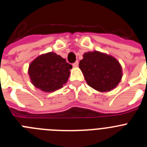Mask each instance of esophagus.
I'll list each match as a JSON object with an SVG mask.
<instances>
[{
	"instance_id": "1",
	"label": "esophagus",
	"mask_w": 147,
	"mask_h": 147,
	"mask_svg": "<svg viewBox=\"0 0 147 147\" xmlns=\"http://www.w3.org/2000/svg\"><path fill=\"white\" fill-rule=\"evenodd\" d=\"M78 65H79V62H78V61H76V62H74V63L73 64V67H77Z\"/></svg>"
}]
</instances>
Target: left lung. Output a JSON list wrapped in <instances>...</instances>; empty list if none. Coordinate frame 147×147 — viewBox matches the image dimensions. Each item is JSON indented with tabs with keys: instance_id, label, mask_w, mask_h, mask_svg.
Instances as JSON below:
<instances>
[{
	"instance_id": "left-lung-1",
	"label": "left lung",
	"mask_w": 147,
	"mask_h": 147,
	"mask_svg": "<svg viewBox=\"0 0 147 147\" xmlns=\"http://www.w3.org/2000/svg\"><path fill=\"white\" fill-rule=\"evenodd\" d=\"M79 66L88 85L102 93L116 88L123 76L119 61L113 56L98 51L85 52Z\"/></svg>"
}]
</instances>
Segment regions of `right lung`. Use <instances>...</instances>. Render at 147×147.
I'll return each mask as SVG.
<instances>
[{
  "instance_id": "right-lung-1",
  "label": "right lung",
  "mask_w": 147,
  "mask_h": 147,
  "mask_svg": "<svg viewBox=\"0 0 147 147\" xmlns=\"http://www.w3.org/2000/svg\"><path fill=\"white\" fill-rule=\"evenodd\" d=\"M72 65L56 53L42 54L28 66V74L32 85L42 91L51 93L67 83Z\"/></svg>"
}]
</instances>
